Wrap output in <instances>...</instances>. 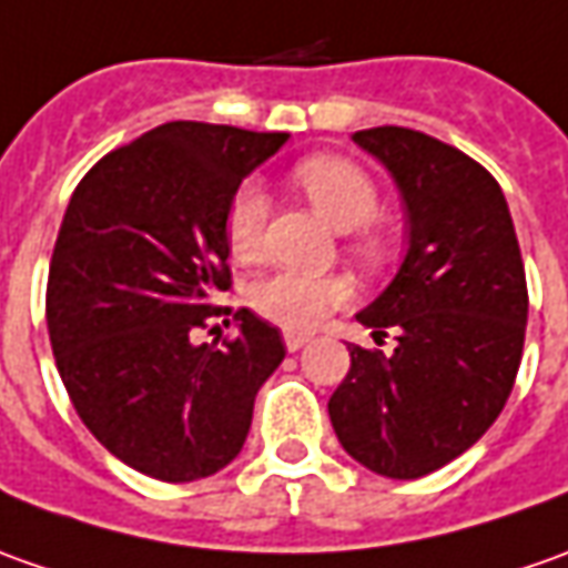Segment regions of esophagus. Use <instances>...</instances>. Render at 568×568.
I'll list each match as a JSON object with an SVG mask.
<instances>
[{
    "mask_svg": "<svg viewBox=\"0 0 568 568\" xmlns=\"http://www.w3.org/2000/svg\"><path fill=\"white\" fill-rule=\"evenodd\" d=\"M283 342H285V348H288V351H298V348H304L307 342H311V335H307V333H285Z\"/></svg>",
    "mask_w": 568,
    "mask_h": 568,
    "instance_id": "34e87169",
    "label": "esophagus"
}]
</instances>
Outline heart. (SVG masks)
Wrapping results in <instances>:
<instances>
[{"label":"heart","mask_w":568,"mask_h":568,"mask_svg":"<svg viewBox=\"0 0 568 568\" xmlns=\"http://www.w3.org/2000/svg\"><path fill=\"white\" fill-rule=\"evenodd\" d=\"M292 180L311 199L316 211L338 230H348V252L364 264H379L382 239L369 230L379 211V186L369 173L345 154H311L295 164ZM267 199L257 183L235 189L223 217L226 252L235 264H257L264 257ZM351 298V283L335 273H298L276 270L252 285L248 301L257 314L285 326L311 329L320 316Z\"/></svg>","instance_id":"obj_1"}]
</instances>
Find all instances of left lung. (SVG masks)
Returning <instances> with one entry per match:
<instances>
[{
    "label": "left lung",
    "mask_w": 568,
    "mask_h": 568,
    "mask_svg": "<svg viewBox=\"0 0 568 568\" xmlns=\"http://www.w3.org/2000/svg\"><path fill=\"white\" fill-rule=\"evenodd\" d=\"M407 204V254L357 320L395 354L351 345L329 397L342 447L388 478H419L473 447L523 361L528 288L510 207L478 161L407 126L357 130Z\"/></svg>",
    "instance_id": "left-lung-1"
}]
</instances>
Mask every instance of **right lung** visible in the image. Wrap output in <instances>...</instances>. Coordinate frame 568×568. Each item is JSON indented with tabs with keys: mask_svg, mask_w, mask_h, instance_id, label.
<instances>
[{
	"mask_svg": "<svg viewBox=\"0 0 568 568\" xmlns=\"http://www.w3.org/2000/svg\"><path fill=\"white\" fill-rule=\"evenodd\" d=\"M288 133L171 121L95 161L73 189L45 285V323L73 410L158 481L214 476L245 445L257 388L283 364L276 326L195 342L230 288L223 217Z\"/></svg>",
	"mask_w": 568,
	"mask_h": 568,
	"instance_id": "right-lung-1",
	"label": "right lung"
}]
</instances>
